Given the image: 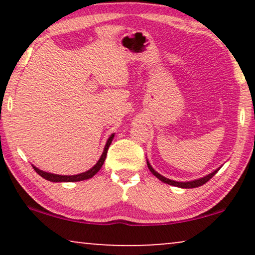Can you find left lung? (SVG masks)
Wrapping results in <instances>:
<instances>
[{
	"label": "left lung",
	"mask_w": 255,
	"mask_h": 255,
	"mask_svg": "<svg viewBox=\"0 0 255 255\" xmlns=\"http://www.w3.org/2000/svg\"><path fill=\"white\" fill-rule=\"evenodd\" d=\"M147 167H148V169L151 170V173L153 174V175L158 177V179H159L160 181H162V182H165V183H167V184H170V186L179 187V188H196V187H201V186H203V184H204V183H207L208 181L210 180L211 177L214 176L215 174L218 172L219 168H221V167H219L218 169H216V170H214V172H212V173L208 174L207 176L201 177V179H197V180H194V181H188V182H177V181H174V180H169V179H167V177L162 176L161 174H159L158 172H155V170L153 169V167H152L151 165H149V162H148V161H147Z\"/></svg>",
	"instance_id": "8db88e82"
}]
</instances>
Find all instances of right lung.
Segmentation results:
<instances>
[{
	"mask_svg": "<svg viewBox=\"0 0 255 255\" xmlns=\"http://www.w3.org/2000/svg\"><path fill=\"white\" fill-rule=\"evenodd\" d=\"M114 137H115V134L113 133L109 137V139L107 140V144H106V146H104L102 155H101L99 161L96 162V165L94 166L93 168L87 170V172H85V173L78 174V175H58V174H52V173L44 172V170H40L39 168H37V167H34L33 165H32V167H33V169L36 170V172L39 174L41 177H44V179L47 180V181H51V182H78V181L88 180V179H90V177H93L94 175H95V174L101 169V167L103 166L104 160H106V158H107L108 149H109V146L111 144V141H113Z\"/></svg>",
	"mask_w": 255,
	"mask_h": 255,
	"instance_id": "obj_1",
	"label": "right lung"
}]
</instances>
